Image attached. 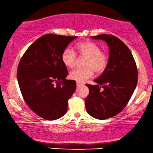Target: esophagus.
I'll return each instance as SVG.
<instances>
[{
  "label": "esophagus",
  "instance_id": "34e87169",
  "mask_svg": "<svg viewBox=\"0 0 153 153\" xmlns=\"http://www.w3.org/2000/svg\"><path fill=\"white\" fill-rule=\"evenodd\" d=\"M83 83H81V82H78V81H76V86L79 87V86H81V85H82Z\"/></svg>",
  "mask_w": 153,
  "mask_h": 153
}]
</instances>
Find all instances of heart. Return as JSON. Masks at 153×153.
Listing matches in <instances>:
<instances>
[{"label":"heart","instance_id":"b5f03b06","mask_svg":"<svg viewBox=\"0 0 153 153\" xmlns=\"http://www.w3.org/2000/svg\"><path fill=\"white\" fill-rule=\"evenodd\" d=\"M76 49L79 55L86 56L84 68H77L70 72V78L78 82H84L93 77L94 70L97 73L104 72L108 65L107 54L101 51L100 46L92 41L78 43ZM61 60L67 68H73L76 60V53L71 47H67L61 54Z\"/></svg>","mask_w":153,"mask_h":153}]
</instances>
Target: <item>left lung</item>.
I'll list each match as a JSON object with an SVG mask.
<instances>
[{
  "label": "left lung",
  "mask_w": 153,
  "mask_h": 153,
  "mask_svg": "<svg viewBox=\"0 0 153 153\" xmlns=\"http://www.w3.org/2000/svg\"><path fill=\"white\" fill-rule=\"evenodd\" d=\"M91 37L106 42L109 56L105 70L94 80L97 84H86L89 95L85 98V108L93 118L105 120L126 106L137 86L138 71L130 50L118 37L106 34Z\"/></svg>",
  "instance_id": "left-lung-1"
}]
</instances>
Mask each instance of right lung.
<instances>
[{"instance_id":"1","label":"right lung","mask_w":153,"mask_h":153,"mask_svg":"<svg viewBox=\"0 0 153 153\" xmlns=\"http://www.w3.org/2000/svg\"><path fill=\"white\" fill-rule=\"evenodd\" d=\"M76 37L43 35L28 48L19 63L17 81L24 101L45 120L63 116L76 89V81L66 79L68 72L61 54Z\"/></svg>"}]
</instances>
